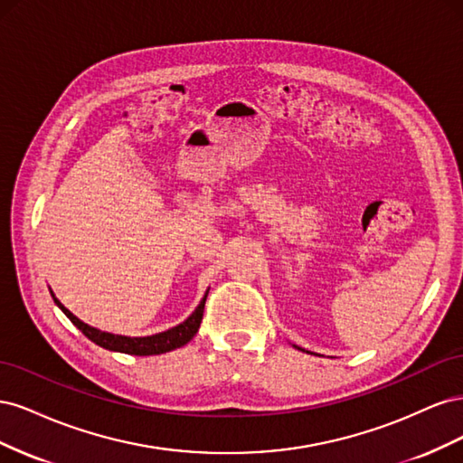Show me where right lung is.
<instances>
[{
  "mask_svg": "<svg viewBox=\"0 0 463 463\" xmlns=\"http://www.w3.org/2000/svg\"><path fill=\"white\" fill-rule=\"evenodd\" d=\"M53 301L58 303V307L67 315V318L71 320L73 325L96 345L109 349V352H121V354H131V355H160V354L172 352V349L185 345L189 340H193V335L197 334V330L201 326L206 296L203 298L201 305L197 307V309H194V313L185 322H181V325H177L170 330H165V332L146 335V338H128V335H116V334L96 330V328L85 325L82 320H79L73 313H69L65 307L55 298H53Z\"/></svg>",
  "mask_w": 463,
  "mask_h": 463,
  "instance_id": "right-lung-1",
  "label": "right lung"
}]
</instances>
